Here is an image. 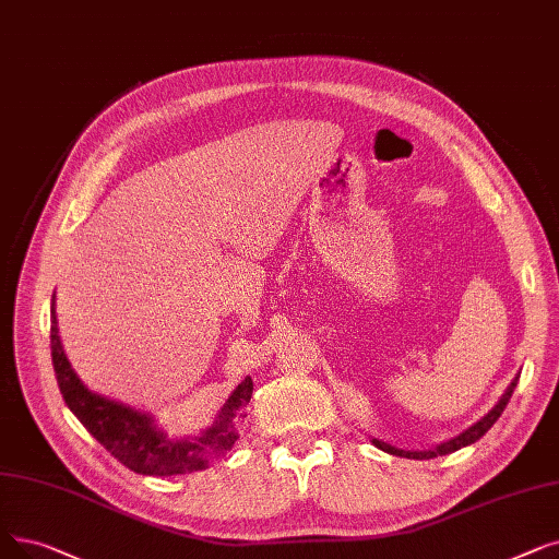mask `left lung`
<instances>
[{"label": "left lung", "instance_id": "obj_1", "mask_svg": "<svg viewBox=\"0 0 559 559\" xmlns=\"http://www.w3.org/2000/svg\"><path fill=\"white\" fill-rule=\"evenodd\" d=\"M519 377H521V372L512 379V383L507 385V391L502 393V397L498 400V404L489 411L487 416H484L481 420H477L475 425H471L468 429L461 431L459 436H454V439H450V441L441 443V445H436V448H431V450H400V448H395V445H391V443H383V441H379V439H372V445H374V448H379V450H383V452H388V454L406 456V459H433V456H443V454L456 452V450L466 448V445H473V443H475V441H479L481 436L487 433V431L493 427V423L502 416V411H504V406H507L509 397H512L514 388H516V383H519Z\"/></svg>", "mask_w": 559, "mask_h": 559}]
</instances>
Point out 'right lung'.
<instances>
[{"mask_svg":"<svg viewBox=\"0 0 559 559\" xmlns=\"http://www.w3.org/2000/svg\"><path fill=\"white\" fill-rule=\"evenodd\" d=\"M50 320L52 366L68 408L88 429L93 439L105 445L130 471L159 477L203 471L212 461L224 456L239 439L237 425L239 418H245V406L253 393L251 377L235 388L219 414H216L214 423L199 436H171L145 411H136L123 402L109 400L84 385L63 352L57 326L55 297Z\"/></svg>","mask_w":559,"mask_h":559,"instance_id":"right-lung-1","label":"right lung"}]
</instances>
